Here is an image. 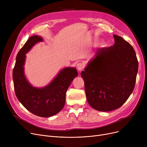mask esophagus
Instances as JSON below:
<instances>
[{"mask_svg":"<svg viewBox=\"0 0 147 147\" xmlns=\"http://www.w3.org/2000/svg\"><path fill=\"white\" fill-rule=\"evenodd\" d=\"M76 67H77V68H78V70H79V71H82V69L84 68V65L82 63H78V64H77Z\"/></svg>","mask_w":147,"mask_h":147,"instance_id":"1","label":"esophagus"}]
</instances>
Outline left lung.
<instances>
[{
    "label": "left lung",
    "mask_w": 147,
    "mask_h": 147,
    "mask_svg": "<svg viewBox=\"0 0 147 147\" xmlns=\"http://www.w3.org/2000/svg\"><path fill=\"white\" fill-rule=\"evenodd\" d=\"M113 37L114 45L98 49L81 73L87 101L100 111L117 109L127 101L135 88L138 69L132 45L120 36Z\"/></svg>",
    "instance_id": "obj_1"
}]
</instances>
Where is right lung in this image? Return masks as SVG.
Returning <instances> with one entry per match:
<instances>
[{"mask_svg": "<svg viewBox=\"0 0 147 147\" xmlns=\"http://www.w3.org/2000/svg\"><path fill=\"white\" fill-rule=\"evenodd\" d=\"M42 40L38 36L30 37L27 40L17 55L12 78L15 95L22 105L37 116L49 117L63 109L66 92L78 73L75 68H65L48 86L38 89L31 85L24 74L26 53Z\"/></svg>", "mask_w": 147, "mask_h": 147, "instance_id": "add662e5", "label": "right lung"}]
</instances>
